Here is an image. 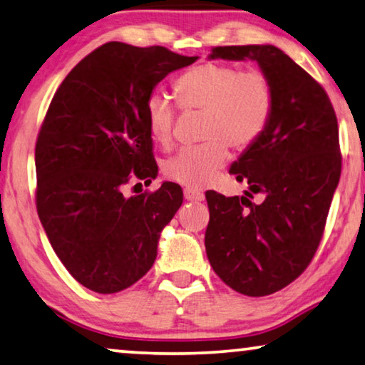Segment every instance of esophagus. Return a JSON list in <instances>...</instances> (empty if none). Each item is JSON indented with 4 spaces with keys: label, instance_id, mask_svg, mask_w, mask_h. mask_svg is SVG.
Wrapping results in <instances>:
<instances>
[{
    "label": "esophagus",
    "instance_id": "obj_1",
    "mask_svg": "<svg viewBox=\"0 0 365 365\" xmlns=\"http://www.w3.org/2000/svg\"><path fill=\"white\" fill-rule=\"evenodd\" d=\"M184 199L189 202H201V201H204V194L196 191V189L186 187L184 189Z\"/></svg>",
    "mask_w": 365,
    "mask_h": 365
}]
</instances>
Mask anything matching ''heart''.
I'll return each instance as SVG.
<instances>
[{
	"label": "heart",
	"instance_id": "obj_1",
	"mask_svg": "<svg viewBox=\"0 0 365 365\" xmlns=\"http://www.w3.org/2000/svg\"><path fill=\"white\" fill-rule=\"evenodd\" d=\"M176 93L184 111H202V144L184 148L163 164L168 179L187 187H202L227 163L229 149H246L266 131L276 91L262 69L207 61L181 74ZM149 134L159 146L174 136L178 109L164 93H151L144 106Z\"/></svg>",
	"mask_w": 365,
	"mask_h": 365
}]
</instances>
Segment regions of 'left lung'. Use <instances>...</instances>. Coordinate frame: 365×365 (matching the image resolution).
<instances>
[{
  "instance_id": "1",
  "label": "left lung",
  "mask_w": 365,
  "mask_h": 365,
  "mask_svg": "<svg viewBox=\"0 0 365 365\" xmlns=\"http://www.w3.org/2000/svg\"><path fill=\"white\" fill-rule=\"evenodd\" d=\"M209 58L252 59L276 91L266 131L229 169L249 191L206 192L204 237L209 262L229 287L269 296L306 271L322 239L342 168L337 118L321 84L276 46H216ZM252 193L264 201L251 203Z\"/></svg>"
}]
</instances>
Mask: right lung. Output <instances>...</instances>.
<instances>
[{
  "mask_svg": "<svg viewBox=\"0 0 365 365\" xmlns=\"http://www.w3.org/2000/svg\"><path fill=\"white\" fill-rule=\"evenodd\" d=\"M196 59L111 41L83 58L51 99L34 149L38 216L59 261L94 292L138 282L181 207L174 182L129 197L123 189L131 179L158 176L146 99Z\"/></svg>",
  "mask_w": 365,
  "mask_h": 365,
  "instance_id": "1",
  "label": "right lung"
}]
</instances>
